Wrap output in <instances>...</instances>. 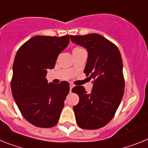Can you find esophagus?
<instances>
[{"label": "esophagus", "instance_id": "esophagus-1", "mask_svg": "<svg viewBox=\"0 0 148 148\" xmlns=\"http://www.w3.org/2000/svg\"><path fill=\"white\" fill-rule=\"evenodd\" d=\"M73 87H74V85H72V84H71L70 85V92H71L72 89H73Z\"/></svg>", "mask_w": 148, "mask_h": 148}]
</instances>
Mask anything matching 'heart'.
<instances>
[{
	"label": "heart",
	"instance_id": "b5f03b06",
	"mask_svg": "<svg viewBox=\"0 0 148 148\" xmlns=\"http://www.w3.org/2000/svg\"><path fill=\"white\" fill-rule=\"evenodd\" d=\"M81 50H84V49H82L81 47H74V49H73V50H72V53H78V52H80V51Z\"/></svg>",
	"mask_w": 148,
	"mask_h": 148
}]
</instances>
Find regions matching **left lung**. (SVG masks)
Listing matches in <instances>:
<instances>
[{
  "label": "left lung",
  "instance_id": "left-lung-1",
  "mask_svg": "<svg viewBox=\"0 0 148 148\" xmlns=\"http://www.w3.org/2000/svg\"><path fill=\"white\" fill-rule=\"evenodd\" d=\"M70 37L73 43L87 50L84 73L93 79L91 92L82 86L72 89L80 98L73 107L77 123L82 129L97 130L114 117L123 96L122 57L116 46L100 34Z\"/></svg>",
  "mask_w": 148,
  "mask_h": 148
}]
</instances>
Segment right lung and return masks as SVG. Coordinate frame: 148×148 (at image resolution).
<instances>
[{"mask_svg": "<svg viewBox=\"0 0 148 148\" xmlns=\"http://www.w3.org/2000/svg\"><path fill=\"white\" fill-rule=\"evenodd\" d=\"M70 36H34L17 51L13 65L11 89L21 114L34 126H56L69 92L67 81L48 84L47 70L68 47Z\"/></svg>", "mask_w": 148, "mask_h": 148, "instance_id": "obj_1", "label": "right lung"}]
</instances>
